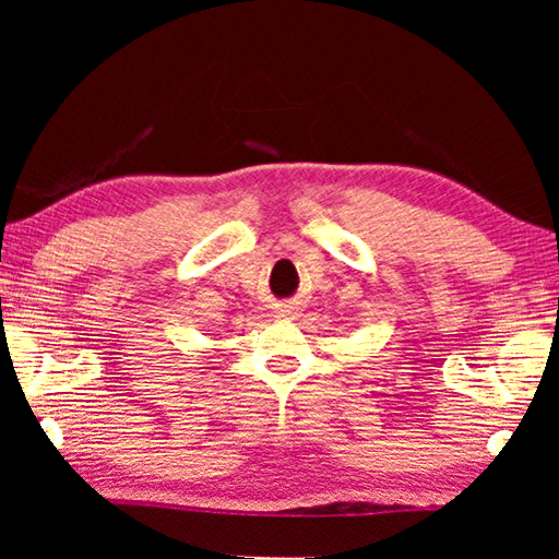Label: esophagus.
<instances>
[{
    "label": "esophagus",
    "instance_id": "1",
    "mask_svg": "<svg viewBox=\"0 0 559 559\" xmlns=\"http://www.w3.org/2000/svg\"><path fill=\"white\" fill-rule=\"evenodd\" d=\"M281 313H286V316H293V310H281Z\"/></svg>",
    "mask_w": 559,
    "mask_h": 559
}]
</instances>
